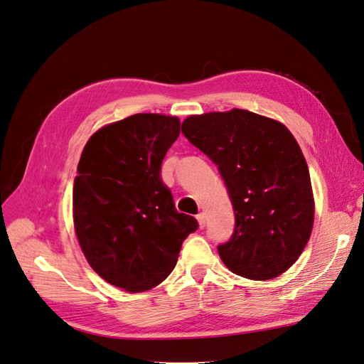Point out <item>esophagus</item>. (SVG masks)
I'll return each instance as SVG.
<instances>
[{
  "instance_id": "obj_1",
  "label": "esophagus",
  "mask_w": 364,
  "mask_h": 364,
  "mask_svg": "<svg viewBox=\"0 0 364 364\" xmlns=\"http://www.w3.org/2000/svg\"><path fill=\"white\" fill-rule=\"evenodd\" d=\"M196 219H198V223H199V227H200V228L205 227V215H203V213H199V215L196 216Z\"/></svg>"
}]
</instances>
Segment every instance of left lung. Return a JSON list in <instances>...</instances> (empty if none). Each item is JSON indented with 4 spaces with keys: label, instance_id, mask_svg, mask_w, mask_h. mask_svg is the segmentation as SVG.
Wrapping results in <instances>:
<instances>
[{
    "label": "left lung",
    "instance_id": "8db88e82",
    "mask_svg": "<svg viewBox=\"0 0 364 364\" xmlns=\"http://www.w3.org/2000/svg\"><path fill=\"white\" fill-rule=\"evenodd\" d=\"M182 132L218 165L235 208V232L218 245L239 277H279L303 253L314 194L301 148L282 123L245 109L190 115Z\"/></svg>",
    "mask_w": 364,
    "mask_h": 364
}]
</instances>
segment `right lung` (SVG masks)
Segmentation results:
<instances>
[{
	"label": "right lung",
	"instance_id": "obj_1",
	"mask_svg": "<svg viewBox=\"0 0 364 364\" xmlns=\"http://www.w3.org/2000/svg\"><path fill=\"white\" fill-rule=\"evenodd\" d=\"M181 134L177 117L134 114L94 132L74 181V227L95 273L127 291L170 274L198 220L174 207L161 165Z\"/></svg>",
	"mask_w": 364,
	"mask_h": 364
}]
</instances>
